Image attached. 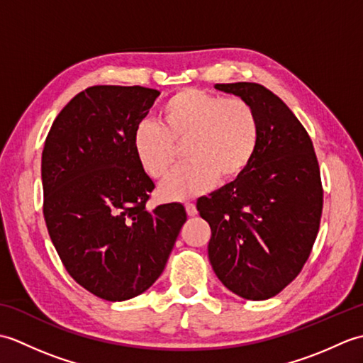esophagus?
<instances>
[{
  "label": "esophagus",
  "mask_w": 363,
  "mask_h": 363,
  "mask_svg": "<svg viewBox=\"0 0 363 363\" xmlns=\"http://www.w3.org/2000/svg\"><path fill=\"white\" fill-rule=\"evenodd\" d=\"M186 211H187V215L189 217H195L196 215V206L194 203H186Z\"/></svg>",
  "instance_id": "obj_1"
}]
</instances>
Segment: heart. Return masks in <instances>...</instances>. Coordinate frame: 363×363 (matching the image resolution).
I'll return each mask as SVG.
<instances>
[{"label":"heart","instance_id":"obj_1","mask_svg":"<svg viewBox=\"0 0 363 363\" xmlns=\"http://www.w3.org/2000/svg\"><path fill=\"white\" fill-rule=\"evenodd\" d=\"M260 123L243 98H223L198 89H182L159 112V125L138 123L133 148L138 165L152 179H164L176 162V146H184L190 162L160 186L167 201H184L211 190L215 182L242 176L256 156Z\"/></svg>","mask_w":363,"mask_h":363}]
</instances>
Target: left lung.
I'll list each match as a JSON object with an SVG mask.
<instances>
[{
    "label": "left lung",
    "mask_w": 363,
    "mask_h": 363,
    "mask_svg": "<svg viewBox=\"0 0 363 363\" xmlns=\"http://www.w3.org/2000/svg\"><path fill=\"white\" fill-rule=\"evenodd\" d=\"M257 113L260 140L248 169L201 196L209 260L235 295L262 301L295 279L309 259L323 211L320 167L309 134L287 104L256 82L215 84Z\"/></svg>",
    "instance_id": "left-lung-1"
}]
</instances>
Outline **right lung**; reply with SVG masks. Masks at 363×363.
Masks as SVG:
<instances>
[{
    "label": "right lung",
    "instance_id": "right-lung-1",
    "mask_svg": "<svg viewBox=\"0 0 363 363\" xmlns=\"http://www.w3.org/2000/svg\"><path fill=\"white\" fill-rule=\"evenodd\" d=\"M159 90L94 86L54 120L42 152L43 217L60 260L81 287L106 301L148 290L187 220L182 204L146 209L154 182L133 134Z\"/></svg>",
    "mask_w": 363,
    "mask_h": 363
}]
</instances>
